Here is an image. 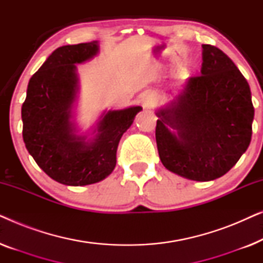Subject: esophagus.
I'll use <instances>...</instances> for the list:
<instances>
[{
  "label": "esophagus",
  "mask_w": 263,
  "mask_h": 263,
  "mask_svg": "<svg viewBox=\"0 0 263 263\" xmlns=\"http://www.w3.org/2000/svg\"><path fill=\"white\" fill-rule=\"evenodd\" d=\"M141 104L143 109H151L154 104V97L149 93H146L141 97Z\"/></svg>",
  "instance_id": "34e87169"
}]
</instances>
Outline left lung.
<instances>
[{"label":"left lung","mask_w":263,"mask_h":263,"mask_svg":"<svg viewBox=\"0 0 263 263\" xmlns=\"http://www.w3.org/2000/svg\"><path fill=\"white\" fill-rule=\"evenodd\" d=\"M156 115L161 163L192 181L224 176L250 145L254 106L249 84L213 45H202L200 77L188 79Z\"/></svg>","instance_id":"1"}]
</instances>
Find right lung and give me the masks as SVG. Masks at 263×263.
Instances as JSON below:
<instances>
[{"label":"right lung","instance_id":"1","mask_svg":"<svg viewBox=\"0 0 263 263\" xmlns=\"http://www.w3.org/2000/svg\"><path fill=\"white\" fill-rule=\"evenodd\" d=\"M99 52L98 42L64 45L30 79L21 107L28 153L53 181L81 186L103 181L116 166V152L141 106L104 111L91 136L78 134L74 106L79 92L77 64Z\"/></svg>","mask_w":263,"mask_h":263}]
</instances>
